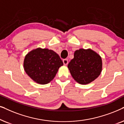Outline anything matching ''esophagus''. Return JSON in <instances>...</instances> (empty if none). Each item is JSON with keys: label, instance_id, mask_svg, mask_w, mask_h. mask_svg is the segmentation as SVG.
<instances>
[{"label": "esophagus", "instance_id": "obj_1", "mask_svg": "<svg viewBox=\"0 0 124 124\" xmlns=\"http://www.w3.org/2000/svg\"><path fill=\"white\" fill-rule=\"evenodd\" d=\"M63 65H67V64H68V63H69L68 60H67V59H63Z\"/></svg>", "mask_w": 124, "mask_h": 124}]
</instances>
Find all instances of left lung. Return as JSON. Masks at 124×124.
Here are the masks:
<instances>
[{
	"mask_svg": "<svg viewBox=\"0 0 124 124\" xmlns=\"http://www.w3.org/2000/svg\"><path fill=\"white\" fill-rule=\"evenodd\" d=\"M102 59L99 54L91 49L75 51L74 58L68 64L72 77L80 85L91 83L100 75Z\"/></svg>",
	"mask_w": 124,
	"mask_h": 124,
	"instance_id": "obj_1",
	"label": "left lung"
}]
</instances>
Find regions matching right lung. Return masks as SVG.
<instances>
[{
	"instance_id": "1",
	"label": "right lung",
	"mask_w": 124,
	"mask_h": 124,
	"mask_svg": "<svg viewBox=\"0 0 124 124\" xmlns=\"http://www.w3.org/2000/svg\"><path fill=\"white\" fill-rule=\"evenodd\" d=\"M63 65L62 61L55 52L41 47L28 53L23 63L27 75L39 85H46L52 81Z\"/></svg>"
}]
</instances>
